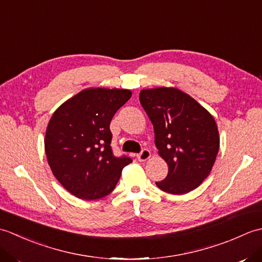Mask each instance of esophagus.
Listing matches in <instances>:
<instances>
[{"label":"esophagus","instance_id":"34e87169","mask_svg":"<svg viewBox=\"0 0 262 262\" xmlns=\"http://www.w3.org/2000/svg\"><path fill=\"white\" fill-rule=\"evenodd\" d=\"M149 158H151V152H149V149L147 148L142 149V152L140 154H137V159L140 162H145Z\"/></svg>","mask_w":262,"mask_h":262}]
</instances>
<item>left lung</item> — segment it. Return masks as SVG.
Returning <instances> with one entry per match:
<instances>
[{
  "mask_svg": "<svg viewBox=\"0 0 262 262\" xmlns=\"http://www.w3.org/2000/svg\"><path fill=\"white\" fill-rule=\"evenodd\" d=\"M140 102L153 124L160 157L169 166L168 176L155 182L157 186L173 194L199 187L210 173L220 148L214 117L177 88L145 89Z\"/></svg>",
  "mask_w": 262,
  "mask_h": 262,
  "instance_id": "obj_1",
  "label": "left lung"
}]
</instances>
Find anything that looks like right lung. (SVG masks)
I'll return each mask as SVG.
<instances>
[{
  "label": "right lung",
  "mask_w": 262,
  "mask_h": 262,
  "mask_svg": "<svg viewBox=\"0 0 262 262\" xmlns=\"http://www.w3.org/2000/svg\"><path fill=\"white\" fill-rule=\"evenodd\" d=\"M132 92L124 89H85L56 109L48 122L45 152L53 174L75 197L107 196L130 158L111 149L110 121Z\"/></svg>",
  "instance_id": "add662e5"
}]
</instances>
